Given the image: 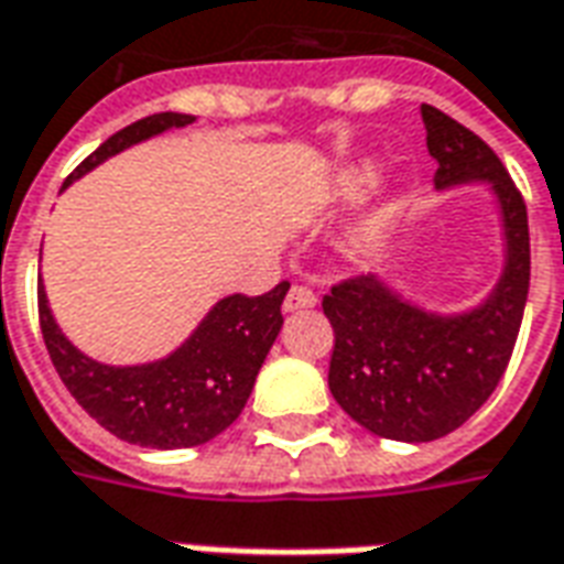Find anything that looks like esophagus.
<instances>
[{
  "label": "esophagus",
  "instance_id": "34e87169",
  "mask_svg": "<svg viewBox=\"0 0 564 564\" xmlns=\"http://www.w3.org/2000/svg\"><path fill=\"white\" fill-rule=\"evenodd\" d=\"M315 303H318V297H315L313 291L303 289V285H294V289L285 294V313H301V310H313Z\"/></svg>",
  "mask_w": 564,
  "mask_h": 564
}]
</instances>
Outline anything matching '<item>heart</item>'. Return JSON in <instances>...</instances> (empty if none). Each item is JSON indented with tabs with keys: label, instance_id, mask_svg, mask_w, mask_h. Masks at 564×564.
Listing matches in <instances>:
<instances>
[{
	"label": "heart",
	"instance_id": "b5f03b06",
	"mask_svg": "<svg viewBox=\"0 0 564 564\" xmlns=\"http://www.w3.org/2000/svg\"><path fill=\"white\" fill-rule=\"evenodd\" d=\"M367 182H370V166H349V170H343V173L337 175L334 191H337L339 197H355L358 191H365ZM373 239H377V221L370 218V221H361V225L349 234V249L361 254Z\"/></svg>",
	"mask_w": 564,
	"mask_h": 564
}]
</instances>
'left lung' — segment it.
Instances as JSON below:
<instances>
[{"instance_id":"1","label":"left lung","mask_w":564,"mask_h":564,"mask_svg":"<svg viewBox=\"0 0 564 564\" xmlns=\"http://www.w3.org/2000/svg\"><path fill=\"white\" fill-rule=\"evenodd\" d=\"M434 185L486 182L505 227V270L492 294L458 315L403 301L379 275H355L325 294L334 327L327 386L334 401L377 437L429 443L446 437L489 401L513 355L531 249L522 194L492 148L434 106H422Z\"/></svg>"}]
</instances>
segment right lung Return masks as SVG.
Wrapping results in <instances>:
<instances>
[{"instance_id": "obj_1", "label": "right lung", "mask_w": 564, "mask_h": 564, "mask_svg": "<svg viewBox=\"0 0 564 564\" xmlns=\"http://www.w3.org/2000/svg\"><path fill=\"white\" fill-rule=\"evenodd\" d=\"M187 123H194V115L161 111L123 127L66 178V185L123 148ZM285 294L289 282H279L258 297L230 294L212 306L175 352L133 367L99 365L78 352L51 315L42 279L39 325L63 386L102 429L135 446L182 449L212 441L237 422L263 358L282 330Z\"/></svg>"}]
</instances>
